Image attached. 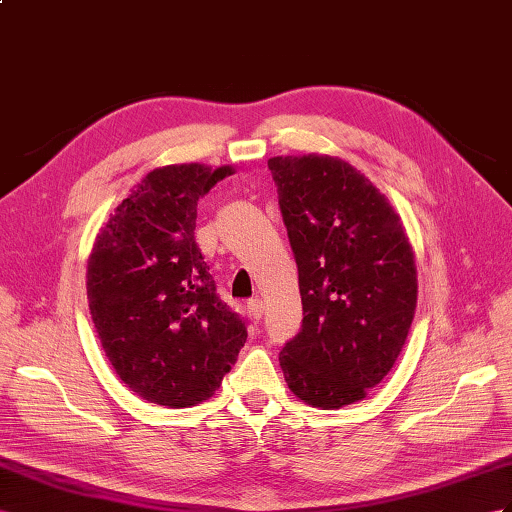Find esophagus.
I'll return each mask as SVG.
<instances>
[{
    "label": "esophagus",
    "mask_w": 512,
    "mask_h": 512,
    "mask_svg": "<svg viewBox=\"0 0 512 512\" xmlns=\"http://www.w3.org/2000/svg\"><path fill=\"white\" fill-rule=\"evenodd\" d=\"M246 307H248V311H251V316L255 320H259L261 316H264V303H261V298H251L246 303Z\"/></svg>",
    "instance_id": "1"
}]
</instances>
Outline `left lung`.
<instances>
[{
    "label": "left lung",
    "instance_id": "8db88e82",
    "mask_svg": "<svg viewBox=\"0 0 512 512\" xmlns=\"http://www.w3.org/2000/svg\"><path fill=\"white\" fill-rule=\"evenodd\" d=\"M268 168L305 316L281 370L300 400L339 409L381 383L406 342L417 303L411 244L385 194L348 162L272 157Z\"/></svg>",
    "mask_w": 512,
    "mask_h": 512
}]
</instances>
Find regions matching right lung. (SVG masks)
<instances>
[{"mask_svg": "<svg viewBox=\"0 0 512 512\" xmlns=\"http://www.w3.org/2000/svg\"><path fill=\"white\" fill-rule=\"evenodd\" d=\"M227 175L229 166L203 164L151 170L88 259V307L106 357L131 391L168 409L212 398L248 335L194 240L196 203Z\"/></svg>", "mask_w": 512, "mask_h": 512, "instance_id": "1", "label": "right lung"}]
</instances>
